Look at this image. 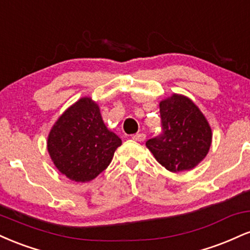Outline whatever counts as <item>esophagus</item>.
<instances>
[{"label":"esophagus","instance_id":"esophagus-1","mask_svg":"<svg viewBox=\"0 0 250 250\" xmlns=\"http://www.w3.org/2000/svg\"><path fill=\"white\" fill-rule=\"evenodd\" d=\"M133 140L137 142H143L146 140V134H143V133L135 134V135H133Z\"/></svg>","mask_w":250,"mask_h":250}]
</instances>
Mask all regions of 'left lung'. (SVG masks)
<instances>
[{"mask_svg":"<svg viewBox=\"0 0 250 250\" xmlns=\"http://www.w3.org/2000/svg\"><path fill=\"white\" fill-rule=\"evenodd\" d=\"M162 133L146 146L167 170H190L207 156L213 140L211 128L190 99L173 94L160 102Z\"/></svg>","mask_w":250,"mask_h":250,"instance_id":"left-lung-1","label":"left lung"}]
</instances>
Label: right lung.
I'll list each match as a JSON object with an SVG mask.
<instances>
[{"label":"right lung","instance_id":"right-lung-1","mask_svg":"<svg viewBox=\"0 0 250 250\" xmlns=\"http://www.w3.org/2000/svg\"><path fill=\"white\" fill-rule=\"evenodd\" d=\"M121 139L103 122L99 104L81 97L57 119L47 140L51 161L75 182H89L108 167Z\"/></svg>","mask_w":250,"mask_h":250}]
</instances>
